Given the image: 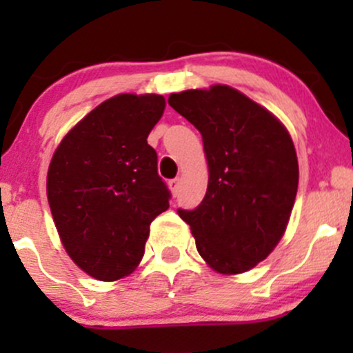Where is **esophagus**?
<instances>
[{
    "instance_id": "1",
    "label": "esophagus",
    "mask_w": 353,
    "mask_h": 353,
    "mask_svg": "<svg viewBox=\"0 0 353 353\" xmlns=\"http://www.w3.org/2000/svg\"><path fill=\"white\" fill-rule=\"evenodd\" d=\"M169 188H171L174 196H177V192H179V179L176 177V179L169 181Z\"/></svg>"
}]
</instances>
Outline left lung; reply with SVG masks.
I'll use <instances>...</instances> for the list:
<instances>
[{"label":"left lung","instance_id":"obj_1","mask_svg":"<svg viewBox=\"0 0 353 353\" xmlns=\"http://www.w3.org/2000/svg\"><path fill=\"white\" fill-rule=\"evenodd\" d=\"M169 106L196 125L209 184L196 209H177L197 252L221 274L247 272L283 236L299 185L290 134L265 108L216 84L169 96Z\"/></svg>","mask_w":353,"mask_h":353}]
</instances>
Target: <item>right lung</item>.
<instances>
[{"label":"right lung","instance_id":"1","mask_svg":"<svg viewBox=\"0 0 353 353\" xmlns=\"http://www.w3.org/2000/svg\"><path fill=\"white\" fill-rule=\"evenodd\" d=\"M161 94H117L64 136L48 169V202L64 249L84 272L112 282L136 269L149 225L171 192L148 144Z\"/></svg>","mask_w":353,"mask_h":353}]
</instances>
